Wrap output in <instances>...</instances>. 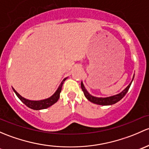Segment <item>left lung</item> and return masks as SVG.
Here are the masks:
<instances>
[{
  "label": "left lung",
  "instance_id": "8db88e82",
  "mask_svg": "<svg viewBox=\"0 0 149 149\" xmlns=\"http://www.w3.org/2000/svg\"><path fill=\"white\" fill-rule=\"evenodd\" d=\"M133 78H134V76H133ZM133 79H132V81H133ZM132 81L131 83L128 85V87H127L123 91L121 92L120 93H119V94L118 95H113V96H111V97H94V96L91 95L89 94L88 92L87 91V90L85 89V86H84L82 82H81V88H82V91H83L84 95H85L86 98H87L89 101H90V102H93V103L95 104H97V105H113V104L116 103V102H118V101H120V100L125 95V94H126L127 92H128V90H129L130 87H131Z\"/></svg>",
  "mask_w": 149,
  "mask_h": 149
}]
</instances>
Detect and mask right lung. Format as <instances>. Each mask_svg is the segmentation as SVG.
Listing matches in <instances>:
<instances>
[{"label":"right lung","mask_w":149,"mask_h":149,"mask_svg":"<svg viewBox=\"0 0 149 149\" xmlns=\"http://www.w3.org/2000/svg\"><path fill=\"white\" fill-rule=\"evenodd\" d=\"M67 78H64L62 80V82H61V85H59V87H58L57 90L55 92L54 94L53 95L51 96L50 97L47 98V99L42 100H38V101H34V100H29L26 99V98L21 97L19 94L13 88V91L15 92L16 95H17V97L21 100V102L25 104L27 107H29V108L33 109V110H42V109H45L49 108V107L52 106V105H54V103H56L57 102V100L59 98V95H60L61 90H62V85H63L64 82L66 80Z\"/></svg>","instance_id":"right-lung-1"}]
</instances>
